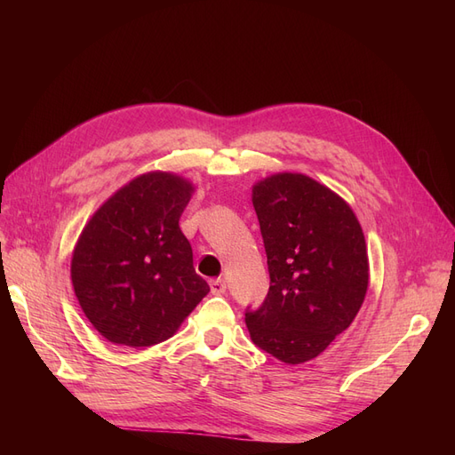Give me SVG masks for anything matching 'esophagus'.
Instances as JSON below:
<instances>
[{
	"instance_id": "esophagus-1",
	"label": "esophagus",
	"mask_w": 455,
	"mask_h": 455,
	"mask_svg": "<svg viewBox=\"0 0 455 455\" xmlns=\"http://www.w3.org/2000/svg\"><path fill=\"white\" fill-rule=\"evenodd\" d=\"M211 292L212 294H216V296H220V294H224L226 292V281L224 279H211Z\"/></svg>"
}]
</instances>
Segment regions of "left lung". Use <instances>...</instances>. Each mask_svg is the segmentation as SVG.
<instances>
[{
	"label": "left lung",
	"mask_w": 455,
	"mask_h": 455,
	"mask_svg": "<svg viewBox=\"0 0 455 455\" xmlns=\"http://www.w3.org/2000/svg\"><path fill=\"white\" fill-rule=\"evenodd\" d=\"M269 292L244 321L259 349L286 364L319 356L347 330L368 288L363 228L332 189L298 172L252 188Z\"/></svg>",
	"instance_id": "obj_1"
}]
</instances>
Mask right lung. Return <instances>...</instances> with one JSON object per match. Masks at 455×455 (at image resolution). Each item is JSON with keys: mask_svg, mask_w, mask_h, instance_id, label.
I'll list each match as a JSON object with an SVG mask.
<instances>
[{"mask_svg": "<svg viewBox=\"0 0 455 455\" xmlns=\"http://www.w3.org/2000/svg\"><path fill=\"white\" fill-rule=\"evenodd\" d=\"M191 194L194 186L180 176L142 174L117 189L81 231L72 284L81 309L108 341L156 346L209 294L178 226Z\"/></svg>", "mask_w": 455, "mask_h": 455, "instance_id": "add662e5", "label": "right lung"}]
</instances>
